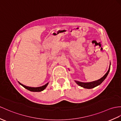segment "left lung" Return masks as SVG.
Listing matches in <instances>:
<instances>
[{
    "instance_id": "1",
    "label": "left lung",
    "mask_w": 121,
    "mask_h": 121,
    "mask_svg": "<svg viewBox=\"0 0 121 121\" xmlns=\"http://www.w3.org/2000/svg\"><path fill=\"white\" fill-rule=\"evenodd\" d=\"M110 68V63L109 67V69L108 70V71L107 72V73H106V74L103 76L102 78L98 79V80L97 81H95L91 82H88V83H84V82H81L78 81H74L76 84H77L78 85H79V86L83 87L84 88H86V89H92V88H93L96 86H99V85L101 84L102 82L105 80V79L106 78L109 72Z\"/></svg>"
}]
</instances>
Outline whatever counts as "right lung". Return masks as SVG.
<instances>
[{"instance_id":"obj_1","label":"right lung","mask_w":121,"mask_h":121,"mask_svg":"<svg viewBox=\"0 0 121 121\" xmlns=\"http://www.w3.org/2000/svg\"><path fill=\"white\" fill-rule=\"evenodd\" d=\"M19 83L22 85V86H23L24 88H25L26 89L29 90V91H32V92H40V91H42L43 90H45L46 89V88L47 87V86H48V85L49 84V83H47L46 84H45V85H43V86H40V87H29V86H25V85H23L22 84H21L19 82Z\"/></svg>"}]
</instances>
